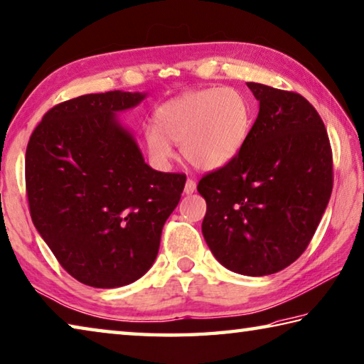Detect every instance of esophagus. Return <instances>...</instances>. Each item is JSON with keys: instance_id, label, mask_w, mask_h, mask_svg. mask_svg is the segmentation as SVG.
Here are the masks:
<instances>
[{"instance_id": "34e87169", "label": "esophagus", "mask_w": 364, "mask_h": 364, "mask_svg": "<svg viewBox=\"0 0 364 364\" xmlns=\"http://www.w3.org/2000/svg\"><path fill=\"white\" fill-rule=\"evenodd\" d=\"M197 188V183L193 180V178H188L186 184H184V194H193Z\"/></svg>"}]
</instances>
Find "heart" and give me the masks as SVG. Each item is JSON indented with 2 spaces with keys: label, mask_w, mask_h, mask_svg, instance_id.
<instances>
[{
  "label": "heart",
  "mask_w": 364,
  "mask_h": 364,
  "mask_svg": "<svg viewBox=\"0 0 364 364\" xmlns=\"http://www.w3.org/2000/svg\"><path fill=\"white\" fill-rule=\"evenodd\" d=\"M253 127V108L240 90L208 87L164 103L156 111V125L144 130L148 153L157 165L173 156L171 143L200 170L226 167L242 153Z\"/></svg>",
  "instance_id": "1"
}]
</instances>
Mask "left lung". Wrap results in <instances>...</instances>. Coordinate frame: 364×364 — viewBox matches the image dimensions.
Segmentation results:
<instances>
[{
  "mask_svg": "<svg viewBox=\"0 0 364 364\" xmlns=\"http://www.w3.org/2000/svg\"><path fill=\"white\" fill-rule=\"evenodd\" d=\"M259 113L242 153L205 175L202 234L232 272L262 277L299 257L333 191V153L316 109L296 92L247 82Z\"/></svg>",
  "mask_w": 364,
  "mask_h": 364,
  "instance_id": "1",
  "label": "left lung"
}]
</instances>
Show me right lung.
Masks as SVG:
<instances>
[{
    "label": "right lung",
    "instance_id": "right-lung-1",
    "mask_svg": "<svg viewBox=\"0 0 364 364\" xmlns=\"http://www.w3.org/2000/svg\"><path fill=\"white\" fill-rule=\"evenodd\" d=\"M144 98L111 90L55 105L26 146L33 224L84 285L119 288L146 274L186 183V175L151 168L119 122L117 113Z\"/></svg>",
    "mask_w": 364,
    "mask_h": 364
}]
</instances>
